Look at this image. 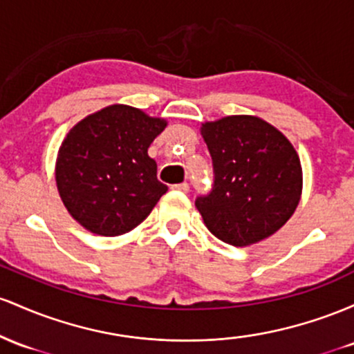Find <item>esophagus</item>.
<instances>
[{
    "label": "esophagus",
    "mask_w": 354,
    "mask_h": 354,
    "mask_svg": "<svg viewBox=\"0 0 354 354\" xmlns=\"http://www.w3.org/2000/svg\"><path fill=\"white\" fill-rule=\"evenodd\" d=\"M174 190H178V192H189V184L187 182H182V184L172 185Z\"/></svg>",
    "instance_id": "1"
}]
</instances>
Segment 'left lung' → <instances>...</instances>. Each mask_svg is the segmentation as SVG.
Wrapping results in <instances>:
<instances>
[{
	"label": "left lung",
	"mask_w": 354,
	"mask_h": 354,
	"mask_svg": "<svg viewBox=\"0 0 354 354\" xmlns=\"http://www.w3.org/2000/svg\"><path fill=\"white\" fill-rule=\"evenodd\" d=\"M201 133L214 167L212 189L196 198L204 224L236 248L272 236L295 214L303 190L295 147L271 124L251 115L205 122Z\"/></svg>",
	"instance_id": "8db88e82"
}]
</instances>
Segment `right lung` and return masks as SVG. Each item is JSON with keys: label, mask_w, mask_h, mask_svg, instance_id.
<instances>
[{"label": "right lung", "mask_w": 354, "mask_h": 354, "mask_svg": "<svg viewBox=\"0 0 354 354\" xmlns=\"http://www.w3.org/2000/svg\"><path fill=\"white\" fill-rule=\"evenodd\" d=\"M167 127L129 105H110L70 130L58 150L55 178L78 224L98 236H120L147 219L167 185L149 157Z\"/></svg>", "instance_id": "add662e5"}]
</instances>
